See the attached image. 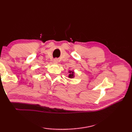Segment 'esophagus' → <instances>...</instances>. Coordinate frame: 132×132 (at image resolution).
<instances>
[{"label": "esophagus", "instance_id": "esophagus-1", "mask_svg": "<svg viewBox=\"0 0 132 132\" xmlns=\"http://www.w3.org/2000/svg\"><path fill=\"white\" fill-rule=\"evenodd\" d=\"M53 62H54L55 63H57V59H54V60H53Z\"/></svg>", "mask_w": 132, "mask_h": 132}]
</instances>
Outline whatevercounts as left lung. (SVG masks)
Instances as JSON below:
<instances>
[{
  "label": "left lung",
  "mask_w": 132,
  "mask_h": 132,
  "mask_svg": "<svg viewBox=\"0 0 132 132\" xmlns=\"http://www.w3.org/2000/svg\"><path fill=\"white\" fill-rule=\"evenodd\" d=\"M69 74L68 75V77L70 79H73L75 77V73L73 70H69L68 72Z\"/></svg>",
  "instance_id": "8db88e82"
}]
</instances>
